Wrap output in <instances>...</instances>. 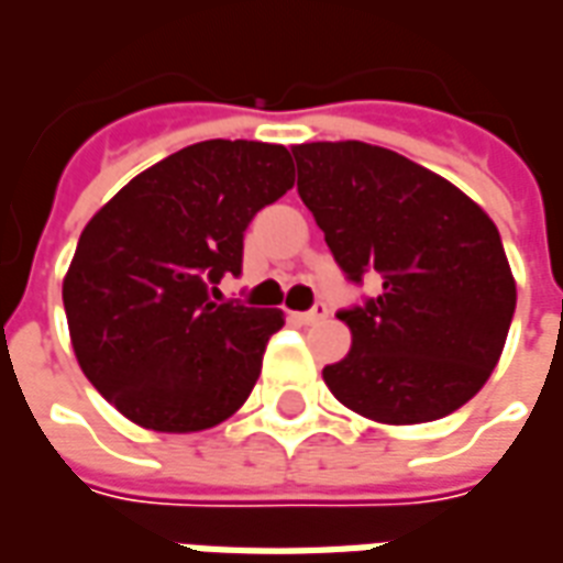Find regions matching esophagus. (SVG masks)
I'll use <instances>...</instances> for the list:
<instances>
[{"label": "esophagus", "instance_id": "esophagus-1", "mask_svg": "<svg viewBox=\"0 0 563 563\" xmlns=\"http://www.w3.org/2000/svg\"><path fill=\"white\" fill-rule=\"evenodd\" d=\"M325 317H329L325 305H317L313 310H305V313H292L295 322H301V325H313V322H322Z\"/></svg>", "mask_w": 563, "mask_h": 563}]
</instances>
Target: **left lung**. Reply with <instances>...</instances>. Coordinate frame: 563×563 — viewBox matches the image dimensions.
I'll return each mask as SVG.
<instances>
[{
  "label": "left lung",
  "mask_w": 563,
  "mask_h": 563,
  "mask_svg": "<svg viewBox=\"0 0 563 563\" xmlns=\"http://www.w3.org/2000/svg\"><path fill=\"white\" fill-rule=\"evenodd\" d=\"M298 196L350 280L383 289L343 310L353 346L322 371L331 395L383 424L434 422L483 389L516 310L492 217L446 177L365 141L295 144Z\"/></svg>",
  "instance_id": "left-lung-1"
}]
</instances>
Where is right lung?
Returning a JSON list of instances; mask_svg holds the SVG:
<instances>
[{
    "label": "right lung",
    "mask_w": 563,
    "mask_h": 563,
    "mask_svg": "<svg viewBox=\"0 0 563 563\" xmlns=\"http://www.w3.org/2000/svg\"><path fill=\"white\" fill-rule=\"evenodd\" d=\"M295 186L283 144L198 141L132 177L92 213L63 280L84 377L129 422L192 434L241 410L283 310L217 305L244 232Z\"/></svg>",
    "instance_id": "add662e5"
}]
</instances>
